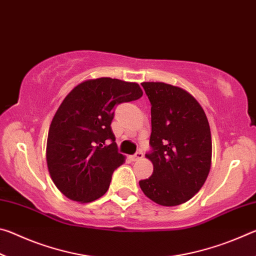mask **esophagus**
<instances>
[{"label": "esophagus", "instance_id": "esophagus-1", "mask_svg": "<svg viewBox=\"0 0 256 256\" xmlns=\"http://www.w3.org/2000/svg\"><path fill=\"white\" fill-rule=\"evenodd\" d=\"M144 152H142V151H138V152L133 156L132 157V159L134 160V162H136V160H140V159H142L144 158Z\"/></svg>", "mask_w": 256, "mask_h": 256}]
</instances>
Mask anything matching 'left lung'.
Listing matches in <instances>:
<instances>
[{
	"mask_svg": "<svg viewBox=\"0 0 256 256\" xmlns=\"http://www.w3.org/2000/svg\"><path fill=\"white\" fill-rule=\"evenodd\" d=\"M151 104L149 178L138 182L150 200L175 206L192 198L211 167V132L206 112L192 94L164 82L141 84Z\"/></svg>",
	"mask_w": 256,
	"mask_h": 256,
	"instance_id": "left-lung-1",
	"label": "left lung"
}]
</instances>
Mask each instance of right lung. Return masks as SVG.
<instances>
[{"mask_svg": "<svg viewBox=\"0 0 256 256\" xmlns=\"http://www.w3.org/2000/svg\"><path fill=\"white\" fill-rule=\"evenodd\" d=\"M142 94L136 82L98 78L64 98L50 123L46 159L56 188L70 200L88 203L107 192L112 172L125 162L110 128L115 106Z\"/></svg>", "mask_w": 256, "mask_h": 256, "instance_id": "add662e5", "label": "right lung"}]
</instances>
